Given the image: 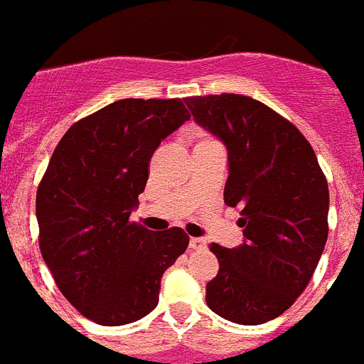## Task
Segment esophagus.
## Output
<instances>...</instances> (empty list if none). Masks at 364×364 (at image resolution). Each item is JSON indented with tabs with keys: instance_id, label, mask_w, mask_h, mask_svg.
Masks as SVG:
<instances>
[{
	"instance_id": "1",
	"label": "esophagus",
	"mask_w": 364,
	"mask_h": 364,
	"mask_svg": "<svg viewBox=\"0 0 364 364\" xmlns=\"http://www.w3.org/2000/svg\"><path fill=\"white\" fill-rule=\"evenodd\" d=\"M188 247H191L192 250H203L205 249V241L200 237H192L191 243H188Z\"/></svg>"
}]
</instances>
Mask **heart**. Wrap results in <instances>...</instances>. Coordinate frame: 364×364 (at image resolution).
Returning <instances> with one entry per match:
<instances>
[{"instance_id":"heart-1","label":"heart","mask_w":364,"mask_h":364,"mask_svg":"<svg viewBox=\"0 0 364 364\" xmlns=\"http://www.w3.org/2000/svg\"><path fill=\"white\" fill-rule=\"evenodd\" d=\"M208 141H213L211 138H208L205 134H198L196 136V146H200V144H208Z\"/></svg>"}]
</instances>
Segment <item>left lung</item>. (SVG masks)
Returning <instances> with one entry per match:
<instances>
[{"label": "left lung", "instance_id": "1", "mask_svg": "<svg viewBox=\"0 0 364 364\" xmlns=\"http://www.w3.org/2000/svg\"><path fill=\"white\" fill-rule=\"evenodd\" d=\"M198 125L228 149L224 203L241 209L245 241L213 243L218 273L208 306L224 320L259 326L294 305L326 249L329 188L305 136L264 102L235 93L185 99Z\"/></svg>", "mask_w": 364, "mask_h": 364}]
</instances>
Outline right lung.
I'll return each instance as SVG.
<instances>
[{"label":"right lung","mask_w":364,"mask_h":364,"mask_svg":"<svg viewBox=\"0 0 364 364\" xmlns=\"http://www.w3.org/2000/svg\"><path fill=\"white\" fill-rule=\"evenodd\" d=\"M191 119L181 99H123L76 121L37 188L38 247L65 299L100 326H125L159 303L161 279L188 247L181 228L131 223L147 166Z\"/></svg>","instance_id":"add662e5"}]
</instances>
